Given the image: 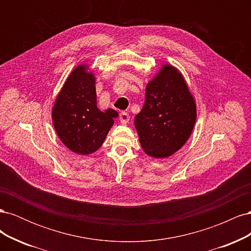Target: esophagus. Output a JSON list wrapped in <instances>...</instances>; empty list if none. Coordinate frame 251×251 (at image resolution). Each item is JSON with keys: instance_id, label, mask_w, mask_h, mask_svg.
Masks as SVG:
<instances>
[{"instance_id": "1", "label": "esophagus", "mask_w": 251, "mask_h": 251, "mask_svg": "<svg viewBox=\"0 0 251 251\" xmlns=\"http://www.w3.org/2000/svg\"><path fill=\"white\" fill-rule=\"evenodd\" d=\"M119 120H120L121 124H124V125L127 124L128 120H130V115H128V113L127 112H121L120 115H119Z\"/></svg>"}]
</instances>
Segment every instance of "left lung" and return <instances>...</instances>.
Masks as SVG:
<instances>
[{
	"label": "left lung",
	"mask_w": 251,
	"mask_h": 251,
	"mask_svg": "<svg viewBox=\"0 0 251 251\" xmlns=\"http://www.w3.org/2000/svg\"><path fill=\"white\" fill-rule=\"evenodd\" d=\"M196 117L194 97L182 74L163 65L147 85L146 100L134 120L143 151L155 158L172 156L189 138Z\"/></svg>",
	"instance_id": "1"
}]
</instances>
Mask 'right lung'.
Instances as JSON below:
<instances>
[{
    "label": "right lung",
    "instance_id": "right-lung-1",
    "mask_svg": "<svg viewBox=\"0 0 251 251\" xmlns=\"http://www.w3.org/2000/svg\"><path fill=\"white\" fill-rule=\"evenodd\" d=\"M118 113L101 112L96 104L95 77L87 65L75 68L58 93L52 109L56 134L65 146L79 155L101 147Z\"/></svg>",
    "mask_w": 251,
    "mask_h": 251
}]
</instances>
